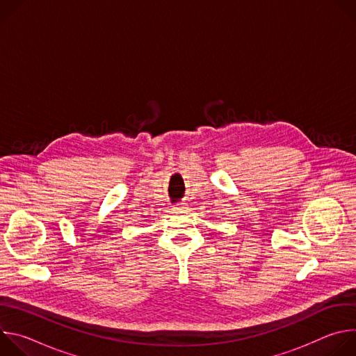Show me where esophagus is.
<instances>
[{
    "label": "esophagus",
    "instance_id": "1",
    "mask_svg": "<svg viewBox=\"0 0 356 356\" xmlns=\"http://www.w3.org/2000/svg\"><path fill=\"white\" fill-rule=\"evenodd\" d=\"M186 210H187L186 206H181V204L175 206V211H176V213H186Z\"/></svg>",
    "mask_w": 356,
    "mask_h": 356
}]
</instances>
